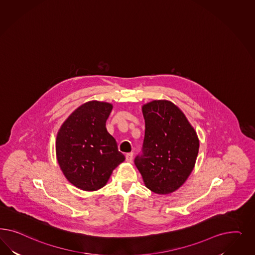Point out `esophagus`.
<instances>
[{
	"label": "esophagus",
	"mask_w": 255,
	"mask_h": 255,
	"mask_svg": "<svg viewBox=\"0 0 255 255\" xmlns=\"http://www.w3.org/2000/svg\"><path fill=\"white\" fill-rule=\"evenodd\" d=\"M125 159H126V162H131V161H132V153H131V152L126 153V155H125Z\"/></svg>",
	"instance_id": "34e87169"
}]
</instances>
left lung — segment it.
Segmentation results:
<instances>
[{"label": "left lung", "mask_w": 255, "mask_h": 255, "mask_svg": "<svg viewBox=\"0 0 255 255\" xmlns=\"http://www.w3.org/2000/svg\"><path fill=\"white\" fill-rule=\"evenodd\" d=\"M145 137L134 164L153 193L178 190L193 171L199 140L182 111L169 101H152L142 108Z\"/></svg>", "instance_id": "left-lung-1"}]
</instances>
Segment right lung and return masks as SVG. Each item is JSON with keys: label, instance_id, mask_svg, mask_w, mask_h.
Listing matches in <instances>:
<instances>
[{"label": "right lung", "instance_id": "obj_1", "mask_svg": "<svg viewBox=\"0 0 255 255\" xmlns=\"http://www.w3.org/2000/svg\"><path fill=\"white\" fill-rule=\"evenodd\" d=\"M112 105L92 101L77 108L63 123L56 140L58 162L73 185L96 191L125 160L106 123Z\"/></svg>", "mask_w": 255, "mask_h": 255}]
</instances>
